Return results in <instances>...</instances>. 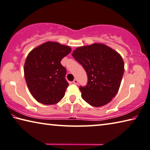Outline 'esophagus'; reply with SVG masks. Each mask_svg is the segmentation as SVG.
Segmentation results:
<instances>
[{"mask_svg": "<svg viewBox=\"0 0 150 150\" xmlns=\"http://www.w3.org/2000/svg\"><path fill=\"white\" fill-rule=\"evenodd\" d=\"M73 83H74V84H78V80H77V79H74V80Z\"/></svg>", "mask_w": 150, "mask_h": 150, "instance_id": "esophagus-1", "label": "esophagus"}]
</instances>
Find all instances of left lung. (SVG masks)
I'll list each match as a JSON object with an SVG mask.
<instances>
[{"label": "left lung", "instance_id": "8db88e82", "mask_svg": "<svg viewBox=\"0 0 150 150\" xmlns=\"http://www.w3.org/2000/svg\"><path fill=\"white\" fill-rule=\"evenodd\" d=\"M72 56L87 74V85L80 87L83 100L94 107L109 103L118 92L124 72L120 54L104 44L94 43L77 48Z\"/></svg>", "mask_w": 150, "mask_h": 150}]
</instances>
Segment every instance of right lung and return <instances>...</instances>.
<instances>
[{"label":"right lung","mask_w":150,"mask_h":150,"mask_svg":"<svg viewBox=\"0 0 150 150\" xmlns=\"http://www.w3.org/2000/svg\"><path fill=\"white\" fill-rule=\"evenodd\" d=\"M71 48L56 42H46L34 48L27 56L24 78L33 96L45 105L54 104L64 96L68 83L66 69L61 60Z\"/></svg>","instance_id":"right-lung-1"}]
</instances>
